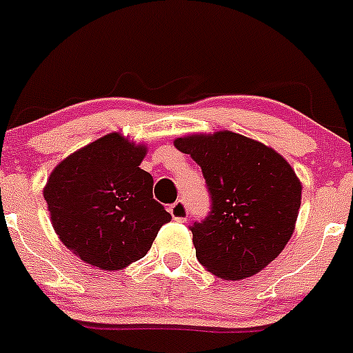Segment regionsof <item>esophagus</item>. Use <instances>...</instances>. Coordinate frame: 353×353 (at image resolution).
Instances as JSON below:
<instances>
[{
    "mask_svg": "<svg viewBox=\"0 0 353 353\" xmlns=\"http://www.w3.org/2000/svg\"><path fill=\"white\" fill-rule=\"evenodd\" d=\"M168 210L173 219L178 221V223H185L188 219V207L183 201H176L175 203H172Z\"/></svg>",
    "mask_w": 353,
    "mask_h": 353,
    "instance_id": "esophagus-1",
    "label": "esophagus"
}]
</instances>
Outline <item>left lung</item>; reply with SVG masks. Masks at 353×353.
Returning a JSON list of instances; mask_svg holds the SVG:
<instances>
[{
	"instance_id": "obj_1",
	"label": "left lung",
	"mask_w": 353,
	"mask_h": 353,
	"mask_svg": "<svg viewBox=\"0 0 353 353\" xmlns=\"http://www.w3.org/2000/svg\"><path fill=\"white\" fill-rule=\"evenodd\" d=\"M201 166L210 212L190 226L197 260L228 281L252 277L281 255L296 226L301 181L265 144L223 130L175 141Z\"/></svg>"
}]
</instances>
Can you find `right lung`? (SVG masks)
I'll use <instances>...</instances> for the list:
<instances>
[{
    "instance_id": "1",
    "label": "right lung",
    "mask_w": 353,
    "mask_h": 353,
    "mask_svg": "<svg viewBox=\"0 0 353 353\" xmlns=\"http://www.w3.org/2000/svg\"><path fill=\"white\" fill-rule=\"evenodd\" d=\"M144 154V146L107 134L59 163L43 188L61 241L101 270L143 258L172 219L152 199V176L139 168Z\"/></svg>"
}]
</instances>
